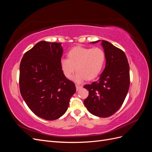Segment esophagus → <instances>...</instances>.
Wrapping results in <instances>:
<instances>
[{
  "mask_svg": "<svg viewBox=\"0 0 152 152\" xmlns=\"http://www.w3.org/2000/svg\"><path fill=\"white\" fill-rule=\"evenodd\" d=\"M75 87H76V89H77V91H79V90H80L82 87V86H80V85H76L75 86Z\"/></svg>",
  "mask_w": 152,
  "mask_h": 152,
  "instance_id": "esophagus-1",
  "label": "esophagus"
}]
</instances>
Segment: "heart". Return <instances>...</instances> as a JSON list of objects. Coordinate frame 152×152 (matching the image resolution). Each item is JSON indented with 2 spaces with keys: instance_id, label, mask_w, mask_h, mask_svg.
<instances>
[{
  "instance_id": "b5f03b06",
  "label": "heart",
  "mask_w": 152,
  "mask_h": 152,
  "mask_svg": "<svg viewBox=\"0 0 152 152\" xmlns=\"http://www.w3.org/2000/svg\"><path fill=\"white\" fill-rule=\"evenodd\" d=\"M68 59L62 58L60 66L64 75L70 79L76 70L73 80L81 83L86 79L93 80L102 72L106 60L105 53L99 48L75 47L69 50Z\"/></svg>"
}]
</instances>
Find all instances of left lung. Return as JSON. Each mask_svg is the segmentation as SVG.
I'll return each mask as SVG.
<instances>
[{"instance_id": "1", "label": "left lung", "mask_w": 152, "mask_h": 152, "mask_svg": "<svg viewBox=\"0 0 152 152\" xmlns=\"http://www.w3.org/2000/svg\"><path fill=\"white\" fill-rule=\"evenodd\" d=\"M102 45L106 66L98 81L84 86L89 91L84 103L94 115L108 117L115 113L125 100L130 85L129 65L122 50L106 40H102Z\"/></svg>"}]
</instances>
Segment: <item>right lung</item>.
Here are the masks:
<instances>
[{
    "instance_id": "obj_1",
    "label": "right lung",
    "mask_w": 152,
    "mask_h": 152,
    "mask_svg": "<svg viewBox=\"0 0 152 152\" xmlns=\"http://www.w3.org/2000/svg\"><path fill=\"white\" fill-rule=\"evenodd\" d=\"M61 43L40 41L26 52L20 66L22 98L36 115L47 121L61 117L76 91L73 82L65 77L60 61Z\"/></svg>"
}]
</instances>
